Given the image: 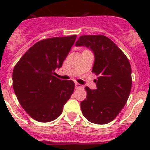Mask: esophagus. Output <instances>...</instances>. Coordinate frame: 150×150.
Segmentation results:
<instances>
[{"mask_svg":"<svg viewBox=\"0 0 150 150\" xmlns=\"http://www.w3.org/2000/svg\"><path fill=\"white\" fill-rule=\"evenodd\" d=\"M75 88L76 89H80V88H82V85L79 84V83H75Z\"/></svg>","mask_w":150,"mask_h":150,"instance_id":"1","label":"esophagus"}]
</instances>
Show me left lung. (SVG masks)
Here are the masks:
<instances>
[{
    "label": "left lung",
    "instance_id": "1",
    "mask_svg": "<svg viewBox=\"0 0 150 150\" xmlns=\"http://www.w3.org/2000/svg\"><path fill=\"white\" fill-rule=\"evenodd\" d=\"M75 45L93 51L92 72L98 76L96 89L85 88L87 96L81 102L82 114L92 123H109L118 115L130 94L132 80L129 61L110 39L103 35L80 36Z\"/></svg>",
    "mask_w": 150,
    "mask_h": 150
}]
</instances>
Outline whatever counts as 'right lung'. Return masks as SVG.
Returning <instances> with one entry per match:
<instances>
[{
  "instance_id": "obj_1",
  "label": "right lung",
  "mask_w": 150,
  "mask_h": 150,
  "mask_svg": "<svg viewBox=\"0 0 150 150\" xmlns=\"http://www.w3.org/2000/svg\"><path fill=\"white\" fill-rule=\"evenodd\" d=\"M76 35L39 41L15 64L12 85L18 102L32 118L50 122L57 118L73 93L75 83L55 76L68 56Z\"/></svg>"
}]
</instances>
